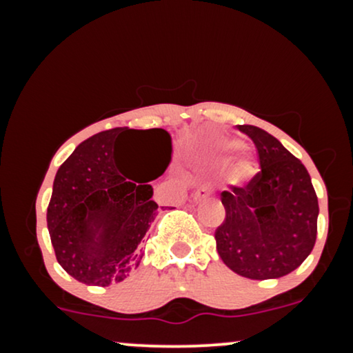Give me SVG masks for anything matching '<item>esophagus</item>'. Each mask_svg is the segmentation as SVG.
<instances>
[{
	"instance_id": "34e87169",
	"label": "esophagus",
	"mask_w": 353,
	"mask_h": 353,
	"mask_svg": "<svg viewBox=\"0 0 353 353\" xmlns=\"http://www.w3.org/2000/svg\"><path fill=\"white\" fill-rule=\"evenodd\" d=\"M205 196H209V188H208V185H201V188H197L196 192H194V199H196V201L204 199Z\"/></svg>"
}]
</instances>
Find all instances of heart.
Returning a JSON list of instances; mask_svg holds the SVG:
<instances>
[{"instance_id": "heart-1", "label": "heart", "mask_w": 353, "mask_h": 353, "mask_svg": "<svg viewBox=\"0 0 353 353\" xmlns=\"http://www.w3.org/2000/svg\"><path fill=\"white\" fill-rule=\"evenodd\" d=\"M241 148H242L241 141L234 139V137H228V136L214 137V139L209 143L210 154H212V156L219 161L229 159V157H232ZM255 172H257V164H255L252 159H249V157H239V159H236L232 164H230V169H229V174L230 177H232V181L241 182V184L242 182L252 179Z\"/></svg>"}]
</instances>
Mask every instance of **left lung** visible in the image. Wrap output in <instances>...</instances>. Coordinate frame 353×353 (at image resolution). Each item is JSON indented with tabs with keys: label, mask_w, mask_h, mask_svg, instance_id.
<instances>
[{
	"label": "left lung",
	"mask_w": 353,
	"mask_h": 353,
	"mask_svg": "<svg viewBox=\"0 0 353 353\" xmlns=\"http://www.w3.org/2000/svg\"><path fill=\"white\" fill-rule=\"evenodd\" d=\"M237 129L254 143L261 171L245 185L222 190L225 217L214 234L217 252L242 277H283L314 249L317 194L305 165L274 136L257 125Z\"/></svg>",
	"instance_id": "left-lung-1"
}]
</instances>
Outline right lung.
<instances>
[{
  "instance_id": "1",
  "label": "right lung",
  "mask_w": 353,
  "mask_h": 353,
  "mask_svg": "<svg viewBox=\"0 0 353 353\" xmlns=\"http://www.w3.org/2000/svg\"><path fill=\"white\" fill-rule=\"evenodd\" d=\"M134 131L114 128L91 136L56 172L46 214L51 244L59 265L88 285L124 281L139 265V244L157 216L149 181L169 164L171 137L148 129L164 141L163 169L151 179H129L116 151L121 137Z\"/></svg>"
}]
</instances>
